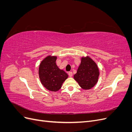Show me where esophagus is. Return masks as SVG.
<instances>
[{
	"mask_svg": "<svg viewBox=\"0 0 132 132\" xmlns=\"http://www.w3.org/2000/svg\"><path fill=\"white\" fill-rule=\"evenodd\" d=\"M68 75L70 77H71L73 76V73L71 72V71H69V72L68 73Z\"/></svg>",
	"mask_w": 132,
	"mask_h": 132,
	"instance_id": "esophagus-1",
	"label": "esophagus"
}]
</instances>
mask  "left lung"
Listing matches in <instances>:
<instances>
[{
    "mask_svg": "<svg viewBox=\"0 0 132 132\" xmlns=\"http://www.w3.org/2000/svg\"><path fill=\"white\" fill-rule=\"evenodd\" d=\"M99 74L96 63L87 56L81 58V63L78 67L77 73L74 75V79L82 89L89 90L96 84Z\"/></svg>",
    "mask_w": 132,
    "mask_h": 132,
    "instance_id": "8db88e82",
    "label": "left lung"
}]
</instances>
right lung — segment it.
<instances>
[{"label": "right lung", "instance_id": "add662e5", "mask_svg": "<svg viewBox=\"0 0 132 132\" xmlns=\"http://www.w3.org/2000/svg\"><path fill=\"white\" fill-rule=\"evenodd\" d=\"M56 56L48 55L41 62L38 74L43 86L51 91H57L68 77L64 71L60 69L56 64Z\"/></svg>", "mask_w": 132, "mask_h": 132}]
</instances>
